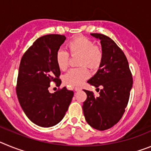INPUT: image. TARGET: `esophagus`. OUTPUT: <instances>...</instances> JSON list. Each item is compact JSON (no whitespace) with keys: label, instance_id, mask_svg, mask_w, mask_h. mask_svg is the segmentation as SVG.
I'll return each instance as SVG.
<instances>
[{"label":"esophagus","instance_id":"obj_1","mask_svg":"<svg viewBox=\"0 0 151 151\" xmlns=\"http://www.w3.org/2000/svg\"><path fill=\"white\" fill-rule=\"evenodd\" d=\"M74 91H80L81 90V88H79V87H76V88H74Z\"/></svg>","mask_w":151,"mask_h":151}]
</instances>
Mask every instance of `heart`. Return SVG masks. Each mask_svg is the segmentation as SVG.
<instances>
[{"label":"heart","mask_w":151,"mask_h":151,"mask_svg":"<svg viewBox=\"0 0 151 151\" xmlns=\"http://www.w3.org/2000/svg\"><path fill=\"white\" fill-rule=\"evenodd\" d=\"M71 54H80V66L88 65L91 69H97L102 63L103 51L99 47L94 45L88 38L78 36L68 43ZM56 63L60 70H66L69 64V54L66 50L59 49L56 53ZM90 76L88 69L85 66L78 69H72L64 75L65 84L75 87L81 85Z\"/></svg>","instance_id":"b5f03b06"}]
</instances>
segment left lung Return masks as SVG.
<instances>
[{
  "mask_svg": "<svg viewBox=\"0 0 151 151\" xmlns=\"http://www.w3.org/2000/svg\"><path fill=\"white\" fill-rule=\"evenodd\" d=\"M91 35L101 41L103 60L99 69L88 83L101 89L99 91L97 88L98 97L84 90L87 99L82 109L88 124L104 131L113 127L122 118L129 102L132 76L126 57L111 38L98 33Z\"/></svg>",
  "mask_w": 151,
  "mask_h": 151,
  "instance_id": "left-lung-1",
  "label": "left lung"
}]
</instances>
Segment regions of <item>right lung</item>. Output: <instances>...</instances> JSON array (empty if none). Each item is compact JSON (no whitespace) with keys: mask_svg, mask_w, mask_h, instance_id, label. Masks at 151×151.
Wrapping results in <instances>:
<instances>
[{"mask_svg":"<svg viewBox=\"0 0 151 151\" xmlns=\"http://www.w3.org/2000/svg\"><path fill=\"white\" fill-rule=\"evenodd\" d=\"M62 35H47L38 38L21 59L17 94L26 116L33 123L48 128L59 123L66 114L73 91L66 88L50 93V83L59 85L60 70L56 53L66 40Z\"/></svg>","mask_w":151,"mask_h":151,"instance_id":"right-lung-1","label":"right lung"}]
</instances>
